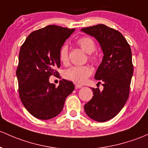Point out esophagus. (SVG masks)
<instances>
[{"label": "esophagus", "mask_w": 148, "mask_h": 148, "mask_svg": "<svg viewBox=\"0 0 148 148\" xmlns=\"http://www.w3.org/2000/svg\"><path fill=\"white\" fill-rule=\"evenodd\" d=\"M80 88H82V85H79V84H75V88H76V89Z\"/></svg>", "instance_id": "1"}]
</instances>
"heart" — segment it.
Listing matches in <instances>:
<instances>
[{"label": "heart", "instance_id": "heart-1", "mask_svg": "<svg viewBox=\"0 0 148 148\" xmlns=\"http://www.w3.org/2000/svg\"><path fill=\"white\" fill-rule=\"evenodd\" d=\"M77 43L83 50L89 54V60L94 62L96 56L93 55V52L96 49V44L92 38L89 36H82L77 40ZM60 60L62 64H66L69 62V52L68 46L63 45L59 52ZM92 74V68L88 65L74 66L64 71V79L71 81L77 84H84L87 79Z\"/></svg>", "mask_w": 148, "mask_h": 148}]
</instances>
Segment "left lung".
Returning <instances> with one entry per match:
<instances>
[{"mask_svg":"<svg viewBox=\"0 0 148 148\" xmlns=\"http://www.w3.org/2000/svg\"><path fill=\"white\" fill-rule=\"evenodd\" d=\"M81 30L95 37L103 52V61L95 75V79L103 82V90L92 88L93 96L84 110L90 119L104 122L114 117L129 98L134 73L131 47L119 32L105 24Z\"/></svg>","mask_w":148,"mask_h":148,"instance_id":"left-lung-1","label":"left lung"}]
</instances>
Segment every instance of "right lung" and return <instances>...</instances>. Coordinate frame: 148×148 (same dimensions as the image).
<instances>
[{
	"instance_id": "obj_1",
	"label": "right lung",
	"mask_w": 148,
	"mask_h": 148,
	"mask_svg": "<svg viewBox=\"0 0 148 148\" xmlns=\"http://www.w3.org/2000/svg\"><path fill=\"white\" fill-rule=\"evenodd\" d=\"M75 29L49 25L34 31L21 46L17 74L19 95L27 111L36 118L47 120L62 110L66 97L74 86L62 79L58 87L49 82L51 75L59 73V52Z\"/></svg>"
}]
</instances>
